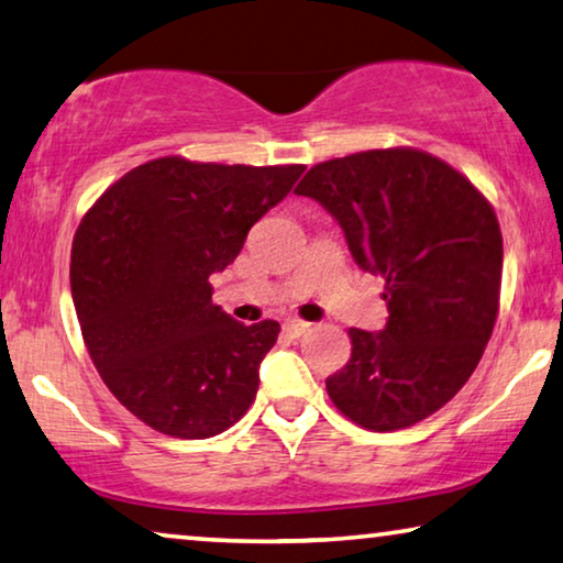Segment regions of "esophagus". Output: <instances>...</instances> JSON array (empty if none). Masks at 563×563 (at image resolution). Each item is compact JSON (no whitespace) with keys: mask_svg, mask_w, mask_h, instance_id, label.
I'll list each match as a JSON object with an SVG mask.
<instances>
[{"mask_svg":"<svg viewBox=\"0 0 563 563\" xmlns=\"http://www.w3.org/2000/svg\"><path fill=\"white\" fill-rule=\"evenodd\" d=\"M283 330H285V335L300 338L302 333H306V330H310V323H306V320H285Z\"/></svg>","mask_w":563,"mask_h":563,"instance_id":"esophagus-1","label":"esophagus"}]
</instances>
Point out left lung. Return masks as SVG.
I'll use <instances>...</instances> for the list:
<instances>
[{"label": "left lung", "mask_w": 563, "mask_h": 563, "mask_svg": "<svg viewBox=\"0 0 563 563\" xmlns=\"http://www.w3.org/2000/svg\"><path fill=\"white\" fill-rule=\"evenodd\" d=\"M343 228L353 261L386 280L388 323L351 328V361L325 378L368 431L423 421L459 394L494 333L504 238L468 177L416 147L368 150L310 167L296 187Z\"/></svg>", "instance_id": "1"}]
</instances>
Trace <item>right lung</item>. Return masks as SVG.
I'll return each mask as SVG.
<instances>
[{"label":"right lung","instance_id":"add662e5","mask_svg":"<svg viewBox=\"0 0 563 563\" xmlns=\"http://www.w3.org/2000/svg\"><path fill=\"white\" fill-rule=\"evenodd\" d=\"M302 169L150 159L79 222L69 263L79 328L104 386L142 423L210 439L255 400L280 325L222 313L210 275L235 261Z\"/></svg>","mask_w":563,"mask_h":563}]
</instances>
